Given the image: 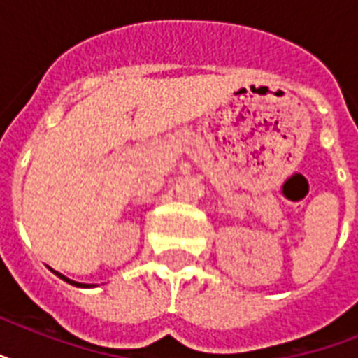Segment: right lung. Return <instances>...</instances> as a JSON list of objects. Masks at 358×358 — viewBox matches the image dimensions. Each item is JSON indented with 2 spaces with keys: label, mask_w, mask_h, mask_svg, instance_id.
<instances>
[{
  "label": "right lung",
  "mask_w": 358,
  "mask_h": 358,
  "mask_svg": "<svg viewBox=\"0 0 358 358\" xmlns=\"http://www.w3.org/2000/svg\"><path fill=\"white\" fill-rule=\"evenodd\" d=\"M55 273H57V271H55ZM57 277H61V278H63V280H66V282L74 284V286H83V288H85V286H89V284H80V282H74V280H70V278H66V277H64V275H61V273H57Z\"/></svg>",
  "instance_id": "1"
}]
</instances>
